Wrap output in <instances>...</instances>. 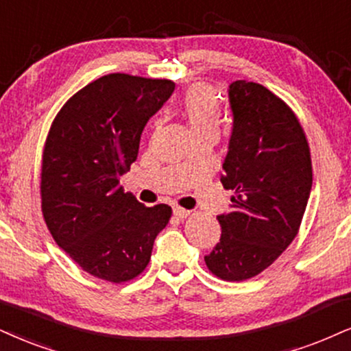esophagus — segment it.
<instances>
[{"label":"esophagus","instance_id":"34e87169","mask_svg":"<svg viewBox=\"0 0 351 351\" xmlns=\"http://www.w3.org/2000/svg\"><path fill=\"white\" fill-rule=\"evenodd\" d=\"M189 215H190L189 210L180 208V206H176V208H174V216H177V218H179V219H185Z\"/></svg>","mask_w":351,"mask_h":351}]
</instances>
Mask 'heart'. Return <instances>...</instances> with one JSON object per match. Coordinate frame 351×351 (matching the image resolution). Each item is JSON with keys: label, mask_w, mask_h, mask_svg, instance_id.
Masks as SVG:
<instances>
[{"label": "heart", "mask_w": 351, "mask_h": 351, "mask_svg": "<svg viewBox=\"0 0 351 351\" xmlns=\"http://www.w3.org/2000/svg\"><path fill=\"white\" fill-rule=\"evenodd\" d=\"M180 112L193 135L203 132L218 133L221 123V102L211 84L195 83L189 86L180 104Z\"/></svg>", "instance_id": "1"}]
</instances>
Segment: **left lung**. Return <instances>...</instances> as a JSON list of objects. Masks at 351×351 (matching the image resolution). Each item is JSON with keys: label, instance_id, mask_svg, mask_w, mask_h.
<instances>
[{"label": "left lung", "instance_id": "1", "mask_svg": "<svg viewBox=\"0 0 351 351\" xmlns=\"http://www.w3.org/2000/svg\"><path fill=\"white\" fill-rule=\"evenodd\" d=\"M234 125L221 184L232 190L231 211L218 216L221 239L205 257L226 281L262 274L300 231L313 187L304 128L270 89L241 80L229 86Z\"/></svg>", "mask_w": 351, "mask_h": 351}]
</instances>
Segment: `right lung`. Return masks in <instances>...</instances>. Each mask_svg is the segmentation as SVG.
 Wrapping results in <instances>:
<instances>
[{
  "mask_svg": "<svg viewBox=\"0 0 351 351\" xmlns=\"http://www.w3.org/2000/svg\"><path fill=\"white\" fill-rule=\"evenodd\" d=\"M174 88L171 80L112 73L77 90L51 122L42 153V215L56 244L96 278H136L171 219V206L141 205L119 184L136 161L146 122Z\"/></svg>",
  "mask_w": 351,
  "mask_h": 351,
  "instance_id": "obj_1",
  "label": "right lung"
}]
</instances>
